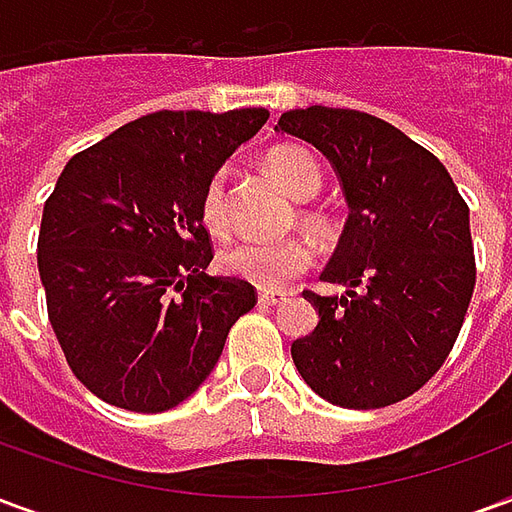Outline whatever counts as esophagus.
<instances>
[{"instance_id": "obj_1", "label": "esophagus", "mask_w": 512, "mask_h": 512, "mask_svg": "<svg viewBox=\"0 0 512 512\" xmlns=\"http://www.w3.org/2000/svg\"><path fill=\"white\" fill-rule=\"evenodd\" d=\"M257 301H260L263 307H274V304L288 301V293H282V290H260V293H257Z\"/></svg>"}]
</instances>
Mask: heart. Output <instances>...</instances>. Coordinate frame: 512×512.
Segmentation results:
<instances>
[{"label": "heart", "instance_id": "b5f03b06", "mask_svg": "<svg viewBox=\"0 0 512 512\" xmlns=\"http://www.w3.org/2000/svg\"><path fill=\"white\" fill-rule=\"evenodd\" d=\"M266 172L288 191L293 200H310L321 189V169L310 150L299 145H277L266 153ZM202 224L211 233L227 230V175L219 169L200 200ZM312 249L304 238H244L224 246L219 263L227 274L246 279L257 288H282L310 266Z\"/></svg>", "mask_w": 512, "mask_h": 512}]
</instances>
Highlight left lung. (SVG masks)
Here are the masks:
<instances>
[{"label": "left lung", "mask_w": 512, "mask_h": 512, "mask_svg": "<svg viewBox=\"0 0 512 512\" xmlns=\"http://www.w3.org/2000/svg\"><path fill=\"white\" fill-rule=\"evenodd\" d=\"M274 131L318 147L348 202L321 274L348 290H304L318 326L290 345L293 365L334 406H392L433 378L461 332L477 274L469 205L439 158L381 117L310 106Z\"/></svg>", "instance_id": "1"}]
</instances>
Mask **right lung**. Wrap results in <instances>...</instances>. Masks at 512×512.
<instances>
[{
	"instance_id": "add662e5",
	"label": "right lung",
	"mask_w": 512,
	"mask_h": 512,
	"mask_svg": "<svg viewBox=\"0 0 512 512\" xmlns=\"http://www.w3.org/2000/svg\"><path fill=\"white\" fill-rule=\"evenodd\" d=\"M268 109L153 112L65 164L43 205L38 271L73 376L106 403L158 414L194 395L227 332L255 307L238 277H208V180Z\"/></svg>"
}]
</instances>
